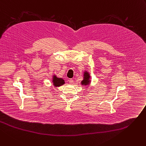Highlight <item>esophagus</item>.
Returning <instances> with one entry per match:
<instances>
[{
	"label": "esophagus",
	"mask_w": 146,
	"mask_h": 146,
	"mask_svg": "<svg viewBox=\"0 0 146 146\" xmlns=\"http://www.w3.org/2000/svg\"><path fill=\"white\" fill-rule=\"evenodd\" d=\"M69 83H70V84H73V83H74V80H73V79H69Z\"/></svg>",
	"instance_id": "34e87169"
}]
</instances>
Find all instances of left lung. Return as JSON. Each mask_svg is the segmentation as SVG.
Returning a JSON list of instances; mask_svg holds the SVG:
<instances>
[{"instance_id": "1", "label": "left lung", "mask_w": 146, "mask_h": 146, "mask_svg": "<svg viewBox=\"0 0 146 146\" xmlns=\"http://www.w3.org/2000/svg\"><path fill=\"white\" fill-rule=\"evenodd\" d=\"M90 74L88 72H85L84 73V79L81 82L82 85H87L90 83Z\"/></svg>"}]
</instances>
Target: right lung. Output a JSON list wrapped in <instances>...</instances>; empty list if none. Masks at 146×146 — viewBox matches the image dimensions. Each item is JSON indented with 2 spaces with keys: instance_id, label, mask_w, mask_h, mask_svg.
I'll return each mask as SVG.
<instances>
[{
  "instance_id": "add662e5",
  "label": "right lung",
  "mask_w": 146,
  "mask_h": 146,
  "mask_svg": "<svg viewBox=\"0 0 146 146\" xmlns=\"http://www.w3.org/2000/svg\"><path fill=\"white\" fill-rule=\"evenodd\" d=\"M53 80L52 82L53 83V85L55 87H59L63 84H64V80L62 79V78H59V77H57L56 76H53Z\"/></svg>"
}]
</instances>
